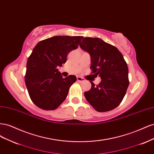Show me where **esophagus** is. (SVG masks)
I'll return each mask as SVG.
<instances>
[{
	"label": "esophagus",
	"mask_w": 154,
	"mask_h": 154,
	"mask_svg": "<svg viewBox=\"0 0 154 154\" xmlns=\"http://www.w3.org/2000/svg\"><path fill=\"white\" fill-rule=\"evenodd\" d=\"M77 81L78 82H83L85 81V79L83 78L80 77V76H77Z\"/></svg>",
	"instance_id": "esophagus-1"
}]
</instances>
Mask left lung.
<instances>
[{"mask_svg": "<svg viewBox=\"0 0 154 154\" xmlns=\"http://www.w3.org/2000/svg\"><path fill=\"white\" fill-rule=\"evenodd\" d=\"M80 46L89 53L92 72L101 79L97 85L91 82V88L84 92L86 100L97 112L115 109L123 100L129 85L128 69L123 54L98 38H83Z\"/></svg>", "mask_w": 154, "mask_h": 154, "instance_id": "obj_1", "label": "left lung"}]
</instances>
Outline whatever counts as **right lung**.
Wrapping results in <instances>:
<instances>
[{
	"instance_id": "add662e5",
	"label": "right lung",
	"mask_w": 154,
	"mask_h": 154,
	"mask_svg": "<svg viewBox=\"0 0 154 154\" xmlns=\"http://www.w3.org/2000/svg\"><path fill=\"white\" fill-rule=\"evenodd\" d=\"M83 36H55L36 45L26 65L25 83L32 101L39 108L54 110L66 100L76 77L62 78L58 67L78 48Z\"/></svg>"
}]
</instances>
